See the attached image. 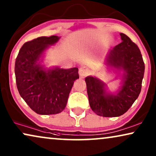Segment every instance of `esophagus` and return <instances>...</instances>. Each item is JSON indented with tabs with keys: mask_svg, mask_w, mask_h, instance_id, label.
Wrapping results in <instances>:
<instances>
[{
	"mask_svg": "<svg viewBox=\"0 0 156 156\" xmlns=\"http://www.w3.org/2000/svg\"><path fill=\"white\" fill-rule=\"evenodd\" d=\"M79 74L81 77H84L88 74V69L86 67H81L79 69Z\"/></svg>",
	"mask_w": 156,
	"mask_h": 156,
	"instance_id": "obj_1",
	"label": "esophagus"
}]
</instances>
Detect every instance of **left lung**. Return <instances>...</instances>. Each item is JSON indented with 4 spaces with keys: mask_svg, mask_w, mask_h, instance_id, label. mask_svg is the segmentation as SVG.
Masks as SVG:
<instances>
[{
    "mask_svg": "<svg viewBox=\"0 0 156 156\" xmlns=\"http://www.w3.org/2000/svg\"><path fill=\"white\" fill-rule=\"evenodd\" d=\"M122 42L108 53V65L124 71L123 84L116 95L108 94L104 84L93 76L85 78L90 107L95 114L104 117H116L125 114L140 94L145 65L137 44L120 34Z\"/></svg>",
    "mask_w": 156,
    "mask_h": 156,
    "instance_id": "8db88e82",
    "label": "left lung"
}]
</instances>
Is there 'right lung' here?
<instances>
[{
    "label": "right lung",
    "mask_w": 156,
    "mask_h": 156,
    "mask_svg": "<svg viewBox=\"0 0 156 156\" xmlns=\"http://www.w3.org/2000/svg\"><path fill=\"white\" fill-rule=\"evenodd\" d=\"M56 35L40 37L26 42L15 64L17 88L32 110L41 115L56 114L65 109L78 68L45 70L38 62L49 45L58 41Z\"/></svg>",
    "instance_id": "obj_1"
}]
</instances>
